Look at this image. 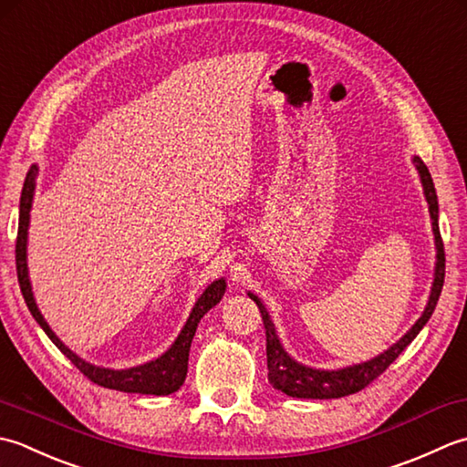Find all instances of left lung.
<instances>
[{
	"instance_id": "1",
	"label": "left lung",
	"mask_w": 467,
	"mask_h": 467,
	"mask_svg": "<svg viewBox=\"0 0 467 467\" xmlns=\"http://www.w3.org/2000/svg\"><path fill=\"white\" fill-rule=\"evenodd\" d=\"M413 163H415V169L420 171L423 193H425L427 203H430L431 227H433L435 250H437L433 286L421 318L417 320L415 325L407 330V335L399 338L393 347H389L385 353L367 360V363L337 368V370H322V368H312L298 363V360H294L286 350H284L278 335H275L274 322L270 318L268 310H265L262 300L255 296V294L247 292V296L258 304V308L262 312V322L265 328V355H268V380L274 389H278V391L286 393L290 397H298V399H338V397L353 395L360 391V389H365L368 383H373L383 370H387V367L403 353L407 345H411V340L420 335V330L427 325V320L431 318L443 288L445 252H443V242L440 234V222H437L440 220V205H437L433 179L430 175V169H427V165L420 157H413Z\"/></svg>"
}]
</instances>
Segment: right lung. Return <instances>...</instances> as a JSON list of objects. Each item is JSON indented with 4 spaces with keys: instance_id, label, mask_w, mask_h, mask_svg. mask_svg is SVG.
I'll list each match as a JSON object with an SVG mask.
<instances>
[{
    "instance_id": "right-lung-1",
    "label": "right lung",
    "mask_w": 467,
    "mask_h": 467,
    "mask_svg": "<svg viewBox=\"0 0 467 467\" xmlns=\"http://www.w3.org/2000/svg\"><path fill=\"white\" fill-rule=\"evenodd\" d=\"M36 175H37V165H32L26 175L22 197H20V223H17V242H16L17 282H20L24 300L27 304V308H30L32 317L36 318L37 325L44 328L47 338H50L54 345L60 348V353H64V357H68L72 360V365L78 368L84 377H88L92 383L107 387V389H114V391H125V393H140V395L175 393L177 389L183 385V380L187 377L189 348H192V340L195 337L199 320L205 317L207 310H212L215 304L222 300V296L225 294V286H227L225 280L220 278V280L209 284L202 296L197 298L183 330L179 332V337L175 338L173 345H171L159 358L150 360V363H145V365L120 368V370L104 368V367L87 363V360L80 358L76 353H72V350L54 335V330L47 327V322L44 320L42 312L37 310L36 300H34L30 275H27V225H30V209H32V202H34Z\"/></svg>"
}]
</instances>
